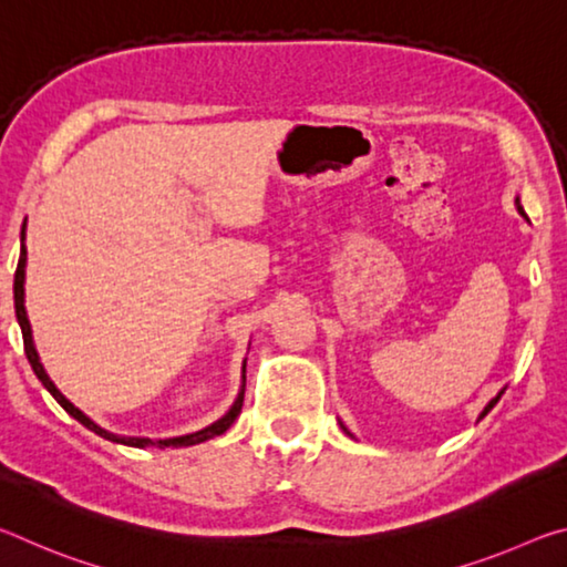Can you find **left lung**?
Wrapping results in <instances>:
<instances>
[{"mask_svg":"<svg viewBox=\"0 0 567 567\" xmlns=\"http://www.w3.org/2000/svg\"><path fill=\"white\" fill-rule=\"evenodd\" d=\"M515 205H517V209H520V215H523V207H520V203H517V199H515ZM501 395H503V390L501 392H497V395L491 400V402H487V405H485V410L483 412H480V420H483L485 415H487V412H491L495 405H497V400H501Z\"/></svg>","mask_w":567,"mask_h":567,"instance_id":"left-lung-1","label":"left lung"}]
</instances>
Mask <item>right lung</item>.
Returning a JSON list of instances; mask_svg holds the SVG:
<instances>
[{"label": "right lung", "instance_id": "obj_1", "mask_svg": "<svg viewBox=\"0 0 567 567\" xmlns=\"http://www.w3.org/2000/svg\"><path fill=\"white\" fill-rule=\"evenodd\" d=\"M24 227H27V219L22 225V249H19V262H17V272H14V312H17V320H19V328H22V340H24V352H27V360H30L34 375L40 378L42 385L50 390V395L60 402V405L70 412L74 420H80L84 427H90L92 433H97L104 440H112V443H122V445H130V447H179V445H197V443H205L209 437H217L223 435L225 430L233 425L237 420L239 410H243V400H245V385L243 392H239L235 405L229 408V412L225 417H219L215 425H209L205 430H199V433H192V435H182V437H172V440H150V437H120V435H112L107 430H102L100 425H94V422L84 415V412L76 410L70 400H66L60 390L54 388V382L47 375L42 362H40V354L34 350V342H32V328H30V320H27V310H24V265H27V245H24Z\"/></svg>", "mask_w": 567, "mask_h": 567}]
</instances>
